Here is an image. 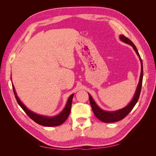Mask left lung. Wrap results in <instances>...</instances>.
<instances>
[{
	"label": "left lung",
	"mask_w": 156,
	"mask_h": 156,
	"mask_svg": "<svg viewBox=\"0 0 156 156\" xmlns=\"http://www.w3.org/2000/svg\"><path fill=\"white\" fill-rule=\"evenodd\" d=\"M119 39H120V40L121 41L131 45L132 47H133L135 51L136 52V54L138 55V57L140 58V60L141 62V74H140V80H139V83L137 84L136 90H135L133 98L131 99V102H129L126 107H125L119 109V110L114 111H107L102 110V109H101L97 105V103H96L95 101H94V99L91 97V95L90 94H88L90 105L94 115L99 119V120H101V121L104 122H113L120 121L121 119H124L126 116H127L129 112L131 111L132 109H133V107H135V105H136V103L138 101L139 97H140L141 86H142V81H143V76H144L143 63H142L141 58L140 57V54H139L136 47H135V45L133 44V43L132 42L130 39H129L127 37H126L123 35H120V36H119Z\"/></svg>",
	"instance_id": "8db88e82"
}]
</instances>
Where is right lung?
Here are the masks:
<instances>
[{
	"label": "right lung",
	"mask_w": 156,
	"mask_h": 156,
	"mask_svg": "<svg viewBox=\"0 0 156 156\" xmlns=\"http://www.w3.org/2000/svg\"><path fill=\"white\" fill-rule=\"evenodd\" d=\"M12 86L16 100L17 101L19 105L23 108V110L25 112V113L27 114L32 120H34L35 122H37V124L45 126V127H55V126L62 125L63 122L68 119L71 110L72 98L73 97H74V94L69 96L64 108L63 109V111L60 113L55 116H53V117H48V116L41 115L37 113H35V112L30 111L29 109H28V108L26 107V106L21 101V100H20L19 98L18 97L17 94H16V92L15 91L13 84H12Z\"/></svg>",
	"instance_id": "add662e5"
}]
</instances>
